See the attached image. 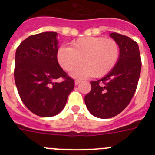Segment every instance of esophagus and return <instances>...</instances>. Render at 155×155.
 <instances>
[{
    "label": "esophagus",
    "instance_id": "1",
    "mask_svg": "<svg viewBox=\"0 0 155 155\" xmlns=\"http://www.w3.org/2000/svg\"><path fill=\"white\" fill-rule=\"evenodd\" d=\"M80 81H78V80H76V81H74V84H75V85H78V84H79V83H80Z\"/></svg>",
    "mask_w": 155,
    "mask_h": 155
}]
</instances>
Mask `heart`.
<instances>
[{"label":"heart","mask_w":155,"mask_h":155,"mask_svg":"<svg viewBox=\"0 0 155 155\" xmlns=\"http://www.w3.org/2000/svg\"><path fill=\"white\" fill-rule=\"evenodd\" d=\"M120 49L118 42L105 37H82L71 42V48L61 46L57 51V61L66 71H73L72 76L84 78L91 75L101 78L108 74L118 63Z\"/></svg>","instance_id":"b5f03b06"}]
</instances>
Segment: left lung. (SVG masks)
I'll use <instances>...</instances> for the list:
<instances>
[{"mask_svg":"<svg viewBox=\"0 0 155 155\" xmlns=\"http://www.w3.org/2000/svg\"><path fill=\"white\" fill-rule=\"evenodd\" d=\"M109 35L120 46L118 63L103 78L91 81V91L84 97L90 113L101 119L116 116L129 105L136 91L141 71L137 43L116 32Z\"/></svg>","mask_w":155,"mask_h":155,"instance_id":"1","label":"left lung"}]
</instances>
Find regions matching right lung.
<instances>
[{
	"label": "right lung",
	"instance_id": "1",
	"mask_svg": "<svg viewBox=\"0 0 155 155\" xmlns=\"http://www.w3.org/2000/svg\"><path fill=\"white\" fill-rule=\"evenodd\" d=\"M57 32L46 31L28 36L16 50L15 81L19 96L31 113L51 117L67 103L74 81L57 61ZM59 78L63 79L58 82Z\"/></svg>",
	"mask_w": 155,
	"mask_h": 155
}]
</instances>
